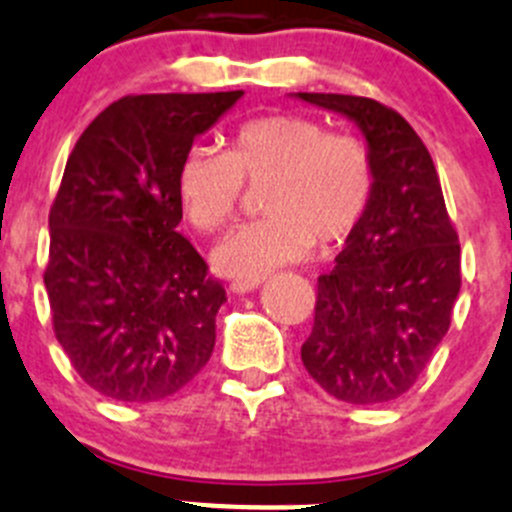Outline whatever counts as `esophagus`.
I'll use <instances>...</instances> for the list:
<instances>
[{"label":"esophagus","instance_id":"34e87169","mask_svg":"<svg viewBox=\"0 0 512 512\" xmlns=\"http://www.w3.org/2000/svg\"><path fill=\"white\" fill-rule=\"evenodd\" d=\"M262 285V278H255V280H234L232 283V290L234 293H252V290H257Z\"/></svg>","mask_w":512,"mask_h":512}]
</instances>
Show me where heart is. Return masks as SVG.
<instances>
[{
  "label": "heart",
  "mask_w": 512,
  "mask_h": 512,
  "mask_svg": "<svg viewBox=\"0 0 512 512\" xmlns=\"http://www.w3.org/2000/svg\"><path fill=\"white\" fill-rule=\"evenodd\" d=\"M245 181L267 184L260 197L267 214L224 237L212 262L229 278L255 280L313 245L323 252L341 247L369 212L376 171L361 138L278 113L242 123L229 154L191 148L179 164L176 194L194 227L217 232L237 209Z\"/></svg>",
  "instance_id": "1"
}]
</instances>
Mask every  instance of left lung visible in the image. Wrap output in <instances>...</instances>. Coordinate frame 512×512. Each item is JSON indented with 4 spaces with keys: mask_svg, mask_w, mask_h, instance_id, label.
Masks as SVG:
<instances>
[{
    "mask_svg": "<svg viewBox=\"0 0 512 512\" xmlns=\"http://www.w3.org/2000/svg\"><path fill=\"white\" fill-rule=\"evenodd\" d=\"M356 123L376 171L364 222L336 267L318 278L308 374L348 404L399 399L450 331L460 295V245L427 146L379 100L293 93Z\"/></svg>",
    "mask_w": 512,
    "mask_h": 512,
    "instance_id": "8db88e82",
    "label": "left lung"
}]
</instances>
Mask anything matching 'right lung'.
Masks as SVG:
<instances>
[{
    "label": "right lung",
    "mask_w": 512,
    "mask_h": 512,
    "mask_svg": "<svg viewBox=\"0 0 512 512\" xmlns=\"http://www.w3.org/2000/svg\"><path fill=\"white\" fill-rule=\"evenodd\" d=\"M242 95H128L70 154L50 209L45 288L70 364L108 399H166L212 356L227 295L176 229V174Z\"/></svg>",
    "instance_id": "right-lung-1"
}]
</instances>
